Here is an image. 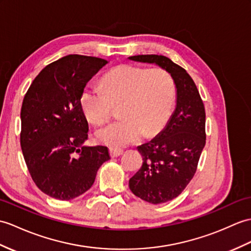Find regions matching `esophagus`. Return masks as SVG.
<instances>
[{"label":"esophagus","mask_w":251,"mask_h":251,"mask_svg":"<svg viewBox=\"0 0 251 251\" xmlns=\"http://www.w3.org/2000/svg\"><path fill=\"white\" fill-rule=\"evenodd\" d=\"M123 154V150L119 148H110V155L111 157H119Z\"/></svg>","instance_id":"obj_1"}]
</instances>
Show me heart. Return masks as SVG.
<instances>
[{
	"mask_svg": "<svg viewBox=\"0 0 251 251\" xmlns=\"http://www.w3.org/2000/svg\"><path fill=\"white\" fill-rule=\"evenodd\" d=\"M103 89L87 84L80 104L93 123L109 119L113 107L121 106L120 121L96 128L98 142L110 147H125L136 142L144 132L155 136L170 120L176 102V85L164 68L121 65L102 79Z\"/></svg>",
	"mask_w": 251,
	"mask_h": 251,
	"instance_id": "heart-1",
	"label": "heart"
}]
</instances>
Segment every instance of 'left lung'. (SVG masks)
Returning <instances> with one entry per match:
<instances>
[{
	"mask_svg": "<svg viewBox=\"0 0 251 251\" xmlns=\"http://www.w3.org/2000/svg\"><path fill=\"white\" fill-rule=\"evenodd\" d=\"M128 59L156 64L170 73L176 85V110L158 135L137 148L143 164L129 179L133 195L160 204L182 194L195 176L205 145V109L194 80L169 57L147 54Z\"/></svg>",
	"mask_w": 251,
	"mask_h": 251,
	"instance_id": "left-lung-1",
	"label": "left lung"
}]
</instances>
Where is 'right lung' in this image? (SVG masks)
<instances>
[{"instance_id": "right-lung-1", "label": "right lung", "mask_w": 251, "mask_h": 251, "mask_svg": "<svg viewBox=\"0 0 251 251\" xmlns=\"http://www.w3.org/2000/svg\"><path fill=\"white\" fill-rule=\"evenodd\" d=\"M107 63L94 56H64L38 74L23 98V157L34 183L54 199L84 194L110 159L107 147L84 145L89 124L80 104L86 83Z\"/></svg>"}]
</instances>
